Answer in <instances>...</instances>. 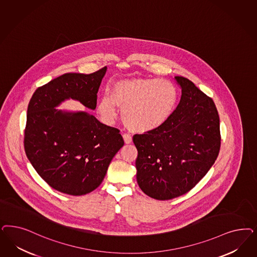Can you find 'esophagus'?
<instances>
[{
  "label": "esophagus",
  "mask_w": 257,
  "mask_h": 257,
  "mask_svg": "<svg viewBox=\"0 0 257 257\" xmlns=\"http://www.w3.org/2000/svg\"><path fill=\"white\" fill-rule=\"evenodd\" d=\"M123 138H124V144H126V145L132 144L133 138H132V136L128 133H124L123 134Z\"/></svg>",
  "instance_id": "1"
}]
</instances>
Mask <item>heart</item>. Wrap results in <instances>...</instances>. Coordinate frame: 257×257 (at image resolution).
<instances>
[{"label":"heart","mask_w":257,"mask_h":257,"mask_svg":"<svg viewBox=\"0 0 257 257\" xmlns=\"http://www.w3.org/2000/svg\"><path fill=\"white\" fill-rule=\"evenodd\" d=\"M178 91L173 83L162 78L133 77L112 83L109 96L103 95L97 103L100 118L110 124L117 117V108L123 109L125 126L135 133H149L166 124L174 112Z\"/></svg>","instance_id":"b5f03b06"}]
</instances>
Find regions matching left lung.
<instances>
[{
	"label": "left lung",
	"mask_w": 257,
	"mask_h": 257,
	"mask_svg": "<svg viewBox=\"0 0 257 257\" xmlns=\"http://www.w3.org/2000/svg\"><path fill=\"white\" fill-rule=\"evenodd\" d=\"M182 97L170 119L153 132L135 134L137 182L152 199L167 200L196 186L220 149L219 116L211 97L183 76H175Z\"/></svg>",
	"instance_id": "obj_1"
}]
</instances>
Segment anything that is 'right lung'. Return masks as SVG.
Instances as JSON below:
<instances>
[{
	"instance_id": "obj_1",
	"label": "right lung",
	"mask_w": 257,
	"mask_h": 257,
	"mask_svg": "<svg viewBox=\"0 0 257 257\" xmlns=\"http://www.w3.org/2000/svg\"><path fill=\"white\" fill-rule=\"evenodd\" d=\"M107 67L89 74L68 73L39 87L28 104L25 130L26 156L38 174L61 193L82 196L96 189L124 146L120 131L86 111L56 107L65 99L96 108Z\"/></svg>"
}]
</instances>
